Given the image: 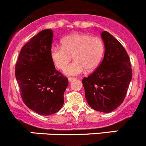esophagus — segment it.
Returning a JSON list of instances; mask_svg holds the SVG:
<instances>
[{
  "label": "esophagus",
  "mask_w": 146,
  "mask_h": 146,
  "mask_svg": "<svg viewBox=\"0 0 146 146\" xmlns=\"http://www.w3.org/2000/svg\"><path fill=\"white\" fill-rule=\"evenodd\" d=\"M74 80H76V78H68V81L69 82H72L73 81H74Z\"/></svg>",
  "instance_id": "1"
}]
</instances>
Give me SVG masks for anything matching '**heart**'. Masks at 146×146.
Instances as JSON below:
<instances>
[{
  "label": "heart",
  "instance_id": "obj_1",
  "mask_svg": "<svg viewBox=\"0 0 146 146\" xmlns=\"http://www.w3.org/2000/svg\"><path fill=\"white\" fill-rule=\"evenodd\" d=\"M104 53V44L101 38L88 34H73L61 40V47L50 50V58L54 65L63 70L71 60L72 64L65 68L67 76L79 75L86 69L88 72L95 70L100 63Z\"/></svg>",
  "mask_w": 146,
  "mask_h": 146
}]
</instances>
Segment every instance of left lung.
<instances>
[{"label":"left lung","instance_id":"obj_1","mask_svg":"<svg viewBox=\"0 0 146 146\" xmlns=\"http://www.w3.org/2000/svg\"><path fill=\"white\" fill-rule=\"evenodd\" d=\"M101 36L104 56L96 70L82 81L88 105L96 111L110 113L125 99L132 79L131 64L123 46L108 32Z\"/></svg>","mask_w":146,"mask_h":146}]
</instances>
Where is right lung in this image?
Returning <instances> with one entry per match:
<instances>
[{
	"label": "right lung",
	"instance_id": "right-lung-1",
	"mask_svg": "<svg viewBox=\"0 0 146 146\" xmlns=\"http://www.w3.org/2000/svg\"><path fill=\"white\" fill-rule=\"evenodd\" d=\"M53 31L44 29L22 47L16 64V81L24 104L37 114L56 113L64 104L68 80L55 70L50 58Z\"/></svg>",
	"mask_w": 146,
	"mask_h": 146
}]
</instances>
